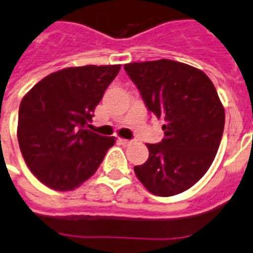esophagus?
<instances>
[{
	"mask_svg": "<svg viewBox=\"0 0 253 253\" xmlns=\"http://www.w3.org/2000/svg\"><path fill=\"white\" fill-rule=\"evenodd\" d=\"M120 143L125 147H128V145L132 144V140H127V139H120Z\"/></svg>",
	"mask_w": 253,
	"mask_h": 253,
	"instance_id": "obj_1",
	"label": "esophagus"
}]
</instances>
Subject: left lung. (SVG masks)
Segmentation results:
<instances>
[{
    "label": "left lung",
    "mask_w": 253,
    "mask_h": 253,
    "mask_svg": "<svg viewBox=\"0 0 253 253\" xmlns=\"http://www.w3.org/2000/svg\"><path fill=\"white\" fill-rule=\"evenodd\" d=\"M148 112L162 118L165 137L147 144L149 157L133 168L157 196L188 190L212 165L225 126V110L203 71L171 59L125 65Z\"/></svg>",
    "instance_id": "8db88e82"
}]
</instances>
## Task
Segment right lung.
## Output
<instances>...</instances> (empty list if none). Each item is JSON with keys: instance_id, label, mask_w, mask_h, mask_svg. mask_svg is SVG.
I'll return each instance as SVG.
<instances>
[{"instance_id": "add662e5", "label": "right lung", "mask_w": 253, "mask_h": 253, "mask_svg": "<svg viewBox=\"0 0 253 253\" xmlns=\"http://www.w3.org/2000/svg\"><path fill=\"white\" fill-rule=\"evenodd\" d=\"M120 69L89 65L59 70L24 96L18 141L27 166L41 183L70 191L97 170L116 140L87 127Z\"/></svg>"}]
</instances>
